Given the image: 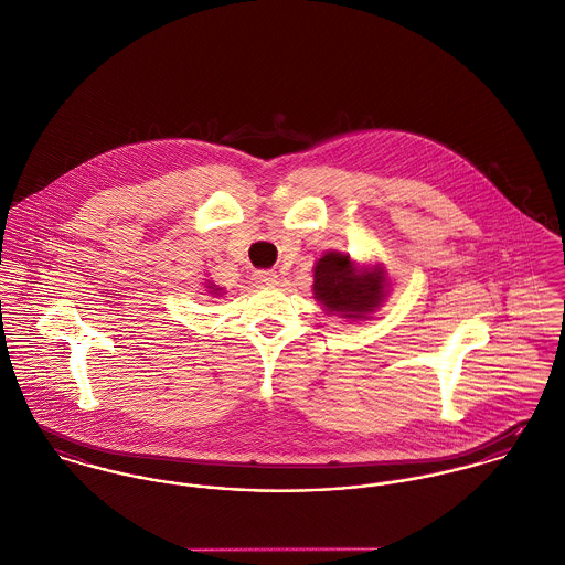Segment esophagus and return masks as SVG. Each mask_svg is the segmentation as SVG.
I'll list each match as a JSON object with an SVG mask.
<instances>
[{
  "instance_id": "1",
  "label": "esophagus",
  "mask_w": 565,
  "mask_h": 565,
  "mask_svg": "<svg viewBox=\"0 0 565 565\" xmlns=\"http://www.w3.org/2000/svg\"><path fill=\"white\" fill-rule=\"evenodd\" d=\"M253 279L259 286H275L277 284V273L275 270H255Z\"/></svg>"
}]
</instances>
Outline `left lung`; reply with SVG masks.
<instances>
[{
    "label": "left lung",
    "mask_w": 565,
    "mask_h": 565,
    "mask_svg": "<svg viewBox=\"0 0 565 565\" xmlns=\"http://www.w3.org/2000/svg\"><path fill=\"white\" fill-rule=\"evenodd\" d=\"M383 270L358 273L347 253L331 252L316 262L313 295L329 312L362 318L383 299Z\"/></svg>",
    "instance_id": "obj_1"
}]
</instances>
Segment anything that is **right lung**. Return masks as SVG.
I'll use <instances>...</instances> for the list:
<instances>
[{"mask_svg": "<svg viewBox=\"0 0 565 565\" xmlns=\"http://www.w3.org/2000/svg\"><path fill=\"white\" fill-rule=\"evenodd\" d=\"M216 290H218V288H216ZM216 290H212V292H214V295H216Z\"/></svg>", "mask_w": 565, "mask_h": 565, "instance_id": "1", "label": "right lung"}]
</instances>
